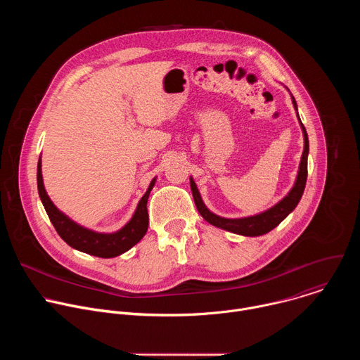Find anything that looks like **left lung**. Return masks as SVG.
Listing matches in <instances>:
<instances>
[{
  "label": "left lung",
  "instance_id": "1",
  "mask_svg": "<svg viewBox=\"0 0 360 360\" xmlns=\"http://www.w3.org/2000/svg\"><path fill=\"white\" fill-rule=\"evenodd\" d=\"M290 98H292V104L296 111V117H297V121H299V125H300L302 134H303V152H302V158H300V164H299V169H297V175H296L293 186L278 203H275L274 207H271L266 211H262V212L255 214V215H249V217H242V218H224V217H219L208 210L207 205H205L202 200V196L198 191V186H196L193 178L191 176L189 178L191 191H192V196H193V200L196 205V210L200 214V217L207 222H210L211 225L225 229L228 232L236 233V235L261 236V235L271 232L274 228H276L297 207V203L304 191L306 179H307V155H309V139H307L306 129H304V127L300 121V117L297 114V105H296V101L292 94H290Z\"/></svg>",
  "mask_w": 360,
  "mask_h": 360
}]
</instances>
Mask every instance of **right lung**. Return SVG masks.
Listing matches in <instances>:
<instances>
[{
    "label": "right lung",
    "instance_id": "1",
    "mask_svg": "<svg viewBox=\"0 0 360 360\" xmlns=\"http://www.w3.org/2000/svg\"><path fill=\"white\" fill-rule=\"evenodd\" d=\"M155 182H157V176L150 181L146 192L139 199L132 218L121 229L111 233H105V232H96L89 228H85L77 224L75 221H72L63 211H60L45 191L42 169H41V157L38 160V168H37L38 193L51 224L54 225L58 235L71 248L92 256H98V258H115V256H120L124 252L129 250L134 245H136L145 236L148 231V224H149L146 202Z\"/></svg>",
    "mask_w": 360,
    "mask_h": 360
}]
</instances>
